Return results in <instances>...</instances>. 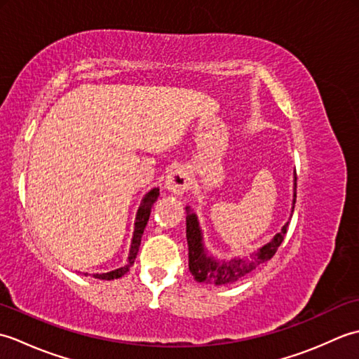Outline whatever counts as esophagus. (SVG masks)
Instances as JSON below:
<instances>
[{"label":"esophagus","mask_w":359,"mask_h":359,"mask_svg":"<svg viewBox=\"0 0 359 359\" xmlns=\"http://www.w3.org/2000/svg\"><path fill=\"white\" fill-rule=\"evenodd\" d=\"M188 185H189L188 172L184 170V168H174V170L168 172L166 187H168V189H171L172 193H175V194L185 193Z\"/></svg>","instance_id":"obj_1"}]
</instances>
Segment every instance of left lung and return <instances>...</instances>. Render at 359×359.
<instances>
[{
	"instance_id": "8db88e82",
	"label": "left lung",
	"mask_w": 359,
	"mask_h": 359,
	"mask_svg": "<svg viewBox=\"0 0 359 359\" xmlns=\"http://www.w3.org/2000/svg\"><path fill=\"white\" fill-rule=\"evenodd\" d=\"M296 202V177H294V199ZM287 225H284L280 233L274 236L273 241L264 245L261 250L256 251L247 259H238V261L230 262H217L215 259L207 256L202 245V236L199 230V224L194 215L187 216V239H188V256H189V271L197 282H205L211 285H226L231 282L239 280L241 278L247 276L248 273L256 270L259 265L265 264L266 261L276 253L279 245L284 241L287 234Z\"/></svg>"
}]
</instances>
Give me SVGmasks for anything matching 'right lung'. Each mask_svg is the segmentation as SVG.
Wrapping results in <instances>:
<instances>
[{"instance_id":"obj_1","label":"right lung","mask_w":359,"mask_h":359,"mask_svg":"<svg viewBox=\"0 0 359 359\" xmlns=\"http://www.w3.org/2000/svg\"><path fill=\"white\" fill-rule=\"evenodd\" d=\"M158 197V189L154 188L144 196V199L142 201V205L139 211H137V217H135V230H134V238H133V245H131V251H129V257H128V264L121 269H117L109 273H103V274H94V278L97 279H104V280H112V279H118L123 276L131 269V265L135 262L137 253H139L140 248V242H142V234L144 231V226L148 224V219L151 215V208L154 202L157 201Z\"/></svg>"}]
</instances>
